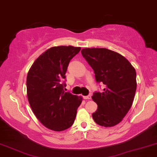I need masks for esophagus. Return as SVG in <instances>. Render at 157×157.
<instances>
[{
	"label": "esophagus",
	"mask_w": 157,
	"mask_h": 157,
	"mask_svg": "<svg viewBox=\"0 0 157 157\" xmlns=\"http://www.w3.org/2000/svg\"><path fill=\"white\" fill-rule=\"evenodd\" d=\"M83 98H84V99H86V100H90V99H91V95H88L86 96H83Z\"/></svg>",
	"instance_id": "1"
}]
</instances>
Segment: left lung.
<instances>
[{
	"instance_id": "1",
	"label": "left lung",
	"mask_w": 157,
	"mask_h": 157,
	"mask_svg": "<svg viewBox=\"0 0 157 157\" xmlns=\"http://www.w3.org/2000/svg\"><path fill=\"white\" fill-rule=\"evenodd\" d=\"M81 53L94 70L96 82L105 86L92 96L98 105L93 120L101 126H116L132 105L136 90L135 69L120 54L105 48H85Z\"/></svg>"
}]
</instances>
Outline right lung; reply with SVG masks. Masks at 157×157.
<instances>
[{
  "label": "right lung",
  "mask_w": 157,
  "mask_h": 157,
  "mask_svg": "<svg viewBox=\"0 0 157 157\" xmlns=\"http://www.w3.org/2000/svg\"><path fill=\"white\" fill-rule=\"evenodd\" d=\"M80 49L72 46L50 48L37 58L27 75V97L32 111L51 130L70 128L82 103L80 96L64 90L69 63Z\"/></svg>",
  "instance_id": "obj_1"
}]
</instances>
